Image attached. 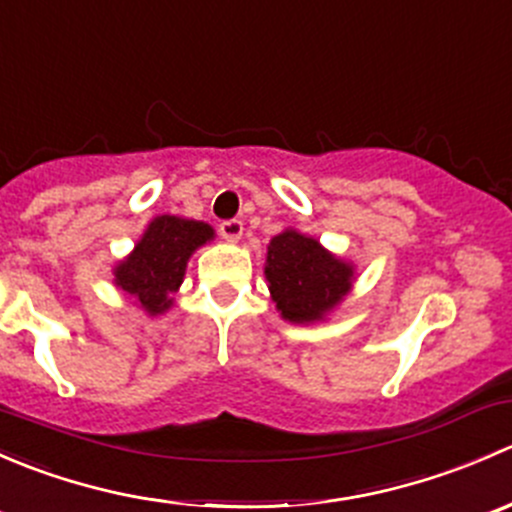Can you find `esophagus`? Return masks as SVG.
Returning <instances> with one entry per match:
<instances>
[{"instance_id": "1", "label": "esophagus", "mask_w": 512, "mask_h": 512, "mask_svg": "<svg viewBox=\"0 0 512 512\" xmlns=\"http://www.w3.org/2000/svg\"><path fill=\"white\" fill-rule=\"evenodd\" d=\"M242 227L240 220H225V223H220V235L225 237L227 242H237L242 237Z\"/></svg>"}]
</instances>
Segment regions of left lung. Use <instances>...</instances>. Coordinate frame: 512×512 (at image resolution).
<instances>
[{
  "label": "left lung",
  "mask_w": 512,
  "mask_h": 512,
  "mask_svg": "<svg viewBox=\"0 0 512 512\" xmlns=\"http://www.w3.org/2000/svg\"><path fill=\"white\" fill-rule=\"evenodd\" d=\"M265 277L277 312L287 322L309 324L327 317L352 292L354 265L289 227L267 245Z\"/></svg>",
  "instance_id": "obj_1"
}]
</instances>
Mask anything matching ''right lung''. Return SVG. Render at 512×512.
Returning a JSON list of instances; mask_svg holds the SVG:
<instances>
[{
    "label": "right lung",
    "instance_id": "add662e5",
    "mask_svg": "<svg viewBox=\"0 0 512 512\" xmlns=\"http://www.w3.org/2000/svg\"><path fill=\"white\" fill-rule=\"evenodd\" d=\"M215 237V230L200 220L158 215L148 223L131 255L113 267L118 289L136 297L151 317L173 307L170 294L183 285L190 255Z\"/></svg>",
    "mask_w": 512,
    "mask_h": 512
}]
</instances>
